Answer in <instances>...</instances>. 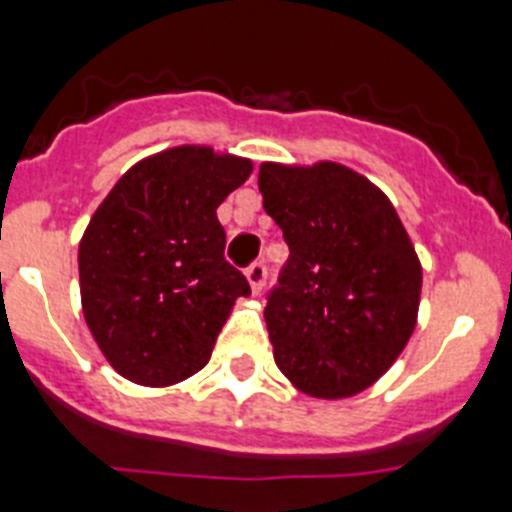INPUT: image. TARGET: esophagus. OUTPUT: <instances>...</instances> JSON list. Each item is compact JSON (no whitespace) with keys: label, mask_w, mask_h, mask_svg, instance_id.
<instances>
[{"label":"esophagus","mask_w":512,"mask_h":512,"mask_svg":"<svg viewBox=\"0 0 512 512\" xmlns=\"http://www.w3.org/2000/svg\"><path fill=\"white\" fill-rule=\"evenodd\" d=\"M244 275H247V283H250L252 293H260L262 286H265V275H268V270H265L262 262H252L250 268L244 270Z\"/></svg>","instance_id":"1"}]
</instances>
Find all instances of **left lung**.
<instances>
[{
	"label": "left lung",
	"instance_id": "1",
	"mask_svg": "<svg viewBox=\"0 0 512 512\" xmlns=\"http://www.w3.org/2000/svg\"><path fill=\"white\" fill-rule=\"evenodd\" d=\"M257 185L291 250L265 306L275 366L309 397H355L415 332L410 234L384 190L340 162H262Z\"/></svg>",
	"mask_w": 512,
	"mask_h": 512
}]
</instances>
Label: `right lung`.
Listing matches in <instances>:
<instances>
[{
  "label": "right lung",
  "mask_w": 512,
  "mask_h": 512,
  "mask_svg": "<svg viewBox=\"0 0 512 512\" xmlns=\"http://www.w3.org/2000/svg\"><path fill=\"white\" fill-rule=\"evenodd\" d=\"M252 159L182 144L115 182L79 242L84 322L105 361L141 386L190 379L250 283L224 260L216 208Z\"/></svg>",
  "instance_id": "1"
}]
</instances>
